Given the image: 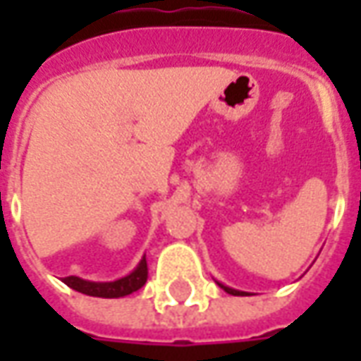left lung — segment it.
Returning <instances> with one entry per match:
<instances>
[{
    "label": "left lung",
    "instance_id": "1",
    "mask_svg": "<svg viewBox=\"0 0 361 361\" xmlns=\"http://www.w3.org/2000/svg\"><path fill=\"white\" fill-rule=\"evenodd\" d=\"M219 286L224 290V292H228V294H232V295H243L245 292H242V290H234V288H230V286H224L222 282H219Z\"/></svg>",
    "mask_w": 361,
    "mask_h": 361
}]
</instances>
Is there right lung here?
Returning <instances> with one entry per match:
<instances>
[{"mask_svg":"<svg viewBox=\"0 0 361 361\" xmlns=\"http://www.w3.org/2000/svg\"><path fill=\"white\" fill-rule=\"evenodd\" d=\"M149 276V269H147V257L142 255L139 265L135 267L133 271L111 282H92V280L79 279V276H67L63 279L67 286L73 288L77 292L87 295H94V298H123L137 292L139 288L145 286Z\"/></svg>","mask_w":361,"mask_h":361,"instance_id":"obj_1","label":"right lung"}]
</instances>
